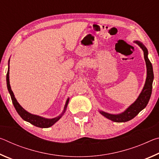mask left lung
I'll use <instances>...</instances> for the list:
<instances>
[{"mask_svg": "<svg viewBox=\"0 0 159 159\" xmlns=\"http://www.w3.org/2000/svg\"><path fill=\"white\" fill-rule=\"evenodd\" d=\"M134 43L138 44L144 52V57L146 62L147 66V78L143 88L139 94L138 98L131 105L129 106L124 111L120 114H112L105 111L99 110V112L108 119L114 122L124 123L133 119L147 107L148 102L149 101L152 92V83L154 80V72H153L152 64L148 58L147 48L144 46L142 43L139 41H134Z\"/></svg>", "mask_w": 159, "mask_h": 159, "instance_id": "obj_1", "label": "left lung"}]
</instances>
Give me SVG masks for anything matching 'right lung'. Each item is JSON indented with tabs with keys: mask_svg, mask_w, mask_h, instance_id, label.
Listing matches in <instances>:
<instances>
[{
	"mask_svg": "<svg viewBox=\"0 0 159 159\" xmlns=\"http://www.w3.org/2000/svg\"><path fill=\"white\" fill-rule=\"evenodd\" d=\"M9 71H10V60L8 61V69H7V76H6L7 87V90H8V92L10 95V97H11L13 105H14L16 111H17V112L18 113V114L20 116L21 118H22L23 120H25V121L30 123L31 124L36 126V127L45 128L51 127V126L53 125L56 122L58 121V120L60 119L61 117L62 116L63 114H64V112L66 111V107H67V106H68V103L69 101V98L66 99L62 113H61L60 115H59L57 117L53 118H46L40 116H38L36 114H31V113H29L27 111H26V110L24 109L20 104H19V102H17V99H16L14 93H13L12 90L11 89V87H10V76H9L10 72Z\"/></svg>",
	"mask_w": 159,
	"mask_h": 159,
	"instance_id": "right-lung-1",
	"label": "right lung"
}]
</instances>
